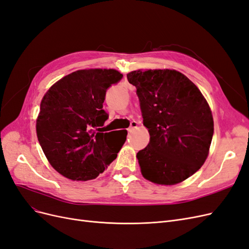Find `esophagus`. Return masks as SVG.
Masks as SVG:
<instances>
[{
    "instance_id": "esophagus-1",
    "label": "esophagus",
    "mask_w": 249,
    "mask_h": 249,
    "mask_svg": "<svg viewBox=\"0 0 249 249\" xmlns=\"http://www.w3.org/2000/svg\"><path fill=\"white\" fill-rule=\"evenodd\" d=\"M137 126H138V123L135 122V120H134V122L131 123V125H130V127H129V132L132 133L135 129H137Z\"/></svg>"
}]
</instances>
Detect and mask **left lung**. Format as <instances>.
<instances>
[{"label": "left lung", "instance_id": "8db88e82", "mask_svg": "<svg viewBox=\"0 0 249 249\" xmlns=\"http://www.w3.org/2000/svg\"><path fill=\"white\" fill-rule=\"evenodd\" d=\"M137 88L147 146L137 153L141 175L171 186L206 162L214 133L212 111L192 81L176 70H137L126 74Z\"/></svg>", "mask_w": 249, "mask_h": 249}]
</instances>
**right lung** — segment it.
Returning a JSON list of instances; mask_svg holds the SVG:
<instances>
[{
  "mask_svg": "<svg viewBox=\"0 0 249 249\" xmlns=\"http://www.w3.org/2000/svg\"><path fill=\"white\" fill-rule=\"evenodd\" d=\"M122 78L112 69L80 70L57 81L43 95L37 138L52 167L66 178L93 179L116 159L127 132L96 131L109 117L103 110L106 90Z\"/></svg>",
  "mask_w": 249,
  "mask_h": 249,
  "instance_id": "right-lung-1",
  "label": "right lung"
}]
</instances>
